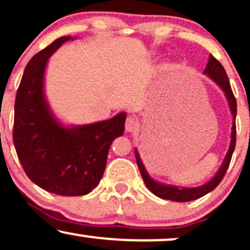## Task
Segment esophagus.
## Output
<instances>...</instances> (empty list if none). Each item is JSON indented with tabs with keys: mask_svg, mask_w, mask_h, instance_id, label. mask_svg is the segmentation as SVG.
Instances as JSON below:
<instances>
[{
	"mask_svg": "<svg viewBox=\"0 0 250 250\" xmlns=\"http://www.w3.org/2000/svg\"><path fill=\"white\" fill-rule=\"evenodd\" d=\"M139 125V120L135 119L133 116H129L125 120V130L129 131V133H133V131L136 130Z\"/></svg>",
	"mask_w": 250,
	"mask_h": 250,
	"instance_id": "34e87169",
	"label": "esophagus"
}]
</instances>
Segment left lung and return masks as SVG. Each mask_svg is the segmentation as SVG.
Here are the masks:
<instances>
[{
	"instance_id": "obj_1",
	"label": "left lung",
	"mask_w": 250,
	"mask_h": 250,
	"mask_svg": "<svg viewBox=\"0 0 250 250\" xmlns=\"http://www.w3.org/2000/svg\"><path fill=\"white\" fill-rule=\"evenodd\" d=\"M205 74L210 77L213 81L216 83L219 87L225 91L227 100H228L229 107H230L231 114H233V127H231V140H230V146H229L228 153H227L225 160H223L222 166H221L219 171L216 175L211 179L209 182L206 185L200 186V187L195 188H180V187H174V186H167L162 185V183L156 182L149 176L147 170H146L145 166L140 159V155L137 153V150H135V156H136V162L137 167L140 169V173L142 175V179L145 181L146 186L151 193L156 195V196L161 197L165 200H170V201H176V202H188V201H193L200 197L205 196L206 194H208L209 191H211L215 189L217 186L220 185V182L222 181L223 176H225L227 169L229 167V163H230L231 156H233L234 149H235V143H236V125H235V117H236V99H235L233 90H231L230 83H229V79L227 76L225 68L222 67V64L217 61L213 55L209 56V61L207 63V67H206Z\"/></svg>"
}]
</instances>
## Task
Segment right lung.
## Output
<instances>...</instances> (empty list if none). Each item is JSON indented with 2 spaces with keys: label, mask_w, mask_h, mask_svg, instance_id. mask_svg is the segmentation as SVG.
<instances>
[{
  "label": "right lung",
  "mask_w": 250,
  "mask_h": 250,
  "mask_svg": "<svg viewBox=\"0 0 250 250\" xmlns=\"http://www.w3.org/2000/svg\"><path fill=\"white\" fill-rule=\"evenodd\" d=\"M70 36H62L28 62L16 93L13 140L25 174L44 190L81 196L100 183L108 151L125 131V113L90 125L64 127L43 93L48 59Z\"/></svg>",
  "instance_id": "right-lung-1"
}]
</instances>
